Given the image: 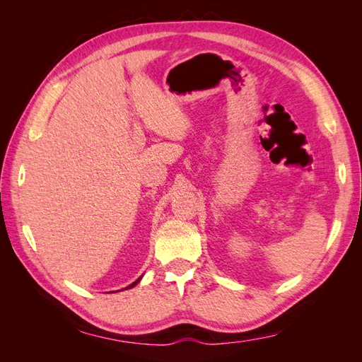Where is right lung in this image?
Wrapping results in <instances>:
<instances>
[{
  "label": "right lung",
  "instance_id": "add662e5",
  "mask_svg": "<svg viewBox=\"0 0 362 362\" xmlns=\"http://www.w3.org/2000/svg\"><path fill=\"white\" fill-rule=\"evenodd\" d=\"M140 279H141V276H140V278H139V279H137V281H136V282H133V284H131V286H129V287H127V288H133V287H134V286H136V284H137V282H139V281H140Z\"/></svg>",
  "mask_w": 362,
  "mask_h": 362
}]
</instances>
